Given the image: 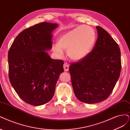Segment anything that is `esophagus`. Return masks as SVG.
Returning a JSON list of instances; mask_svg holds the SVG:
<instances>
[{
	"label": "esophagus",
	"mask_w": 130,
	"mask_h": 130,
	"mask_svg": "<svg viewBox=\"0 0 130 130\" xmlns=\"http://www.w3.org/2000/svg\"><path fill=\"white\" fill-rule=\"evenodd\" d=\"M64 71L65 72H67L69 71V64L68 63H67V62H65L64 65Z\"/></svg>",
	"instance_id": "esophagus-1"
}]
</instances>
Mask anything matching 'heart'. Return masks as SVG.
<instances>
[{
    "label": "heart",
    "mask_w": 130,
    "mask_h": 130,
    "mask_svg": "<svg viewBox=\"0 0 130 130\" xmlns=\"http://www.w3.org/2000/svg\"><path fill=\"white\" fill-rule=\"evenodd\" d=\"M95 40L96 34L92 28L80 26L60 35L58 43L53 45L52 50L58 57L63 56V49L68 50L70 58L78 61L92 51Z\"/></svg>",
    "instance_id": "heart-1"
}]
</instances>
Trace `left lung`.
I'll list each match as a JSON object with an SVG mask.
<instances>
[{"label":"left lung","instance_id":"obj_1","mask_svg":"<svg viewBox=\"0 0 130 130\" xmlns=\"http://www.w3.org/2000/svg\"><path fill=\"white\" fill-rule=\"evenodd\" d=\"M96 28L98 38L92 51L69 68L75 96L88 104L102 102L109 96L121 71V51L117 43L104 29Z\"/></svg>","mask_w":130,"mask_h":130}]
</instances>
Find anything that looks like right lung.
<instances>
[{"mask_svg":"<svg viewBox=\"0 0 130 130\" xmlns=\"http://www.w3.org/2000/svg\"><path fill=\"white\" fill-rule=\"evenodd\" d=\"M56 23L42 22L16 37L8 53L9 79L16 93L27 103L39 106L52 99L64 61L51 59L52 32Z\"/></svg>","mask_w":130,"mask_h":130,"instance_id":"right-lung-1","label":"right lung"}]
</instances>
